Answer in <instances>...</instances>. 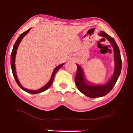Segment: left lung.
Instances as JSON below:
<instances>
[{
    "instance_id": "left-lung-1",
    "label": "left lung",
    "mask_w": 133,
    "mask_h": 133,
    "mask_svg": "<svg viewBox=\"0 0 133 133\" xmlns=\"http://www.w3.org/2000/svg\"><path fill=\"white\" fill-rule=\"evenodd\" d=\"M100 36L105 37L112 45L114 50V70L113 75L104 84H92L85 78L84 72L81 66L77 64V71L75 78V82L79 91L83 95L90 98L104 96L110 92L116 83L122 70V59L118 46L113 37L105 32L101 31Z\"/></svg>"
}]
</instances>
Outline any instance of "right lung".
<instances>
[{
	"label": "right lung",
	"mask_w": 133,
	"mask_h": 133,
	"mask_svg": "<svg viewBox=\"0 0 133 133\" xmlns=\"http://www.w3.org/2000/svg\"><path fill=\"white\" fill-rule=\"evenodd\" d=\"M31 29H28L27 31L24 32L23 33H22L21 35L19 36L18 38L17 39V40L16 41L15 43L13 46V49H12V52H11V59H10V64H11V70H12V74H13L14 77L16 81V82L17 83V84H18L19 86L23 90H24V91L28 93H31V94H36V93H39L41 92H44L46 90L48 89L50 86L52 84L54 79V77L55 74H56V72L60 69V68L63 66V65H64V63H62L61 65H59L58 66H57L56 67L55 69L53 71V72L52 74V75H51V78L50 79V81H49V82L47 83L46 84H45L44 87H42V88L37 89V90H31V89H28L27 88H25L24 87H23V85L21 84L20 82H19V80L17 77V75H16V68H15V57H16V54L17 52V50H18V46L20 43V42L21 41V40H23V38H24V37L26 35V34L30 31Z\"/></svg>",
	"instance_id": "obj_1"
}]
</instances>
